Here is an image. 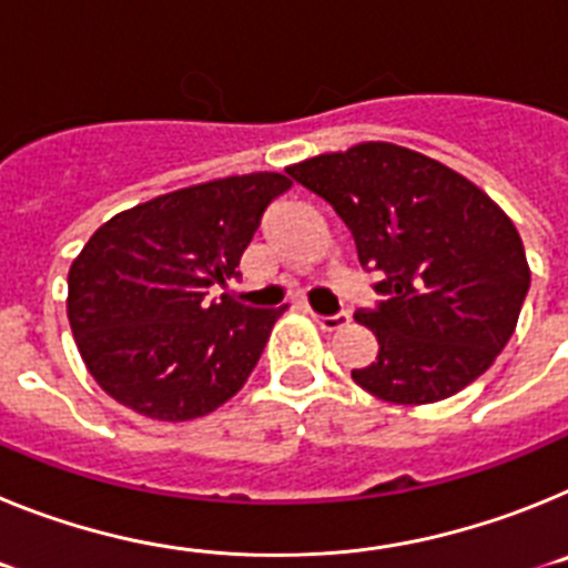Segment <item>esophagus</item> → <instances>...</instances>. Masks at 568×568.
<instances>
[{
  "mask_svg": "<svg viewBox=\"0 0 568 568\" xmlns=\"http://www.w3.org/2000/svg\"><path fill=\"white\" fill-rule=\"evenodd\" d=\"M313 321L318 324L321 329H341V327H346V324H349V315H346V313H335V315L313 313Z\"/></svg>",
  "mask_w": 568,
  "mask_h": 568,
  "instance_id": "34e87169",
  "label": "esophagus"
}]
</instances>
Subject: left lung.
<instances>
[{
    "label": "left lung",
    "instance_id": "8db88e82",
    "mask_svg": "<svg viewBox=\"0 0 568 568\" xmlns=\"http://www.w3.org/2000/svg\"><path fill=\"white\" fill-rule=\"evenodd\" d=\"M349 227L358 261L381 270L378 310L355 321L378 338L353 381L389 404H435L484 375L529 293L524 241L466 175L393 142H361L290 164Z\"/></svg>",
    "mask_w": 568,
    "mask_h": 568
}]
</instances>
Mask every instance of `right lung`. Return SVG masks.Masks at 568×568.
<instances>
[{"instance_id":"1","label":"right lung","mask_w":568,"mask_h":568,"mask_svg":"<svg viewBox=\"0 0 568 568\" xmlns=\"http://www.w3.org/2000/svg\"><path fill=\"white\" fill-rule=\"evenodd\" d=\"M281 173L227 175L155 195L104 222L68 273V321L104 393L153 420H193L233 398L287 310L244 307L233 278Z\"/></svg>"}]
</instances>
